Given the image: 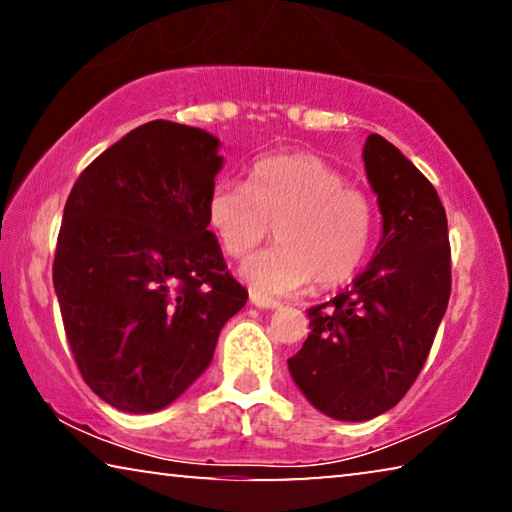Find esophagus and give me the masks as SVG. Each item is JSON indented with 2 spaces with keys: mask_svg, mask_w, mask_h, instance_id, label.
<instances>
[{
  "mask_svg": "<svg viewBox=\"0 0 512 512\" xmlns=\"http://www.w3.org/2000/svg\"><path fill=\"white\" fill-rule=\"evenodd\" d=\"M250 303L257 305V308H269V310H276V308H280V301H276V299H269V296L257 294V292H250Z\"/></svg>",
  "mask_w": 512,
  "mask_h": 512,
  "instance_id": "obj_1",
  "label": "esophagus"
}]
</instances>
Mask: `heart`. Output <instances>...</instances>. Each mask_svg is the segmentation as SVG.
<instances>
[{
  "label": "heart",
  "instance_id": "1",
  "mask_svg": "<svg viewBox=\"0 0 512 512\" xmlns=\"http://www.w3.org/2000/svg\"><path fill=\"white\" fill-rule=\"evenodd\" d=\"M207 225L227 257L243 259L276 232V246L250 257L243 278L282 296L308 282L335 287L361 269L375 239V204L345 174L312 154H273L250 165L246 183L218 179Z\"/></svg>",
  "mask_w": 512,
  "mask_h": 512
}]
</instances>
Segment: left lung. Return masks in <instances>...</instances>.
<instances>
[{
	"label": "left lung",
	"instance_id": "left-lung-1",
	"mask_svg": "<svg viewBox=\"0 0 512 512\" xmlns=\"http://www.w3.org/2000/svg\"><path fill=\"white\" fill-rule=\"evenodd\" d=\"M363 160L384 220L377 253L352 287L308 310V340L287 361L312 407L335 421H370L404 398L451 299L437 190L377 133L365 140Z\"/></svg>",
	"mask_w": 512,
	"mask_h": 512
}]
</instances>
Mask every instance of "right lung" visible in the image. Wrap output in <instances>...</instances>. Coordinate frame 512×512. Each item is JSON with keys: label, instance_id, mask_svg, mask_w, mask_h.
Masks as SVG:
<instances>
[{"label": "right lung", "instance_id": "add662e5", "mask_svg": "<svg viewBox=\"0 0 512 512\" xmlns=\"http://www.w3.org/2000/svg\"><path fill=\"white\" fill-rule=\"evenodd\" d=\"M218 147L202 128L149 121L87 165L66 200L52 280L80 375L114 409L177 400L248 301L204 213Z\"/></svg>", "mask_w": 512, "mask_h": 512}]
</instances>
